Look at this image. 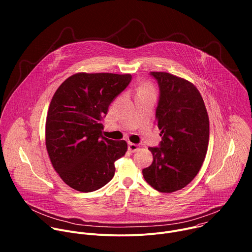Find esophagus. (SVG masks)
Here are the masks:
<instances>
[{"mask_svg": "<svg viewBox=\"0 0 252 252\" xmlns=\"http://www.w3.org/2000/svg\"><path fill=\"white\" fill-rule=\"evenodd\" d=\"M138 149H139V146H138V145H135V143H132V142H129V143H128V151H129L130 153H134V152H136Z\"/></svg>", "mask_w": 252, "mask_h": 252, "instance_id": "obj_1", "label": "esophagus"}]
</instances>
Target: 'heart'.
<instances>
[{"label": "heart", "mask_w": 252, "mask_h": 252, "mask_svg": "<svg viewBox=\"0 0 252 252\" xmlns=\"http://www.w3.org/2000/svg\"><path fill=\"white\" fill-rule=\"evenodd\" d=\"M146 91H154V90L150 84H145L138 88V92H146Z\"/></svg>", "instance_id": "obj_1"}]
</instances>
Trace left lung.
<instances>
[{"label":"left lung","mask_w":252,"mask_h":252,"mask_svg":"<svg viewBox=\"0 0 252 252\" xmlns=\"http://www.w3.org/2000/svg\"><path fill=\"white\" fill-rule=\"evenodd\" d=\"M158 84L156 123L161 141L149 148L153 163L142 169L146 182L159 192L186 188L198 173L208 147L209 120L204 101L190 82L164 71H152Z\"/></svg>","instance_id":"left-lung-1"}]
</instances>
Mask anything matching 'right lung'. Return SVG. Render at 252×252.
<instances>
[{
	"label": "right lung",
	"mask_w": 252,
	"mask_h": 252,
	"mask_svg": "<svg viewBox=\"0 0 252 252\" xmlns=\"http://www.w3.org/2000/svg\"><path fill=\"white\" fill-rule=\"evenodd\" d=\"M129 74L79 73L55 93L46 121V147L65 185L81 192L99 189L115 175L127 143L104 137L102 119L128 86Z\"/></svg>",
	"instance_id": "add662e5"
}]
</instances>
